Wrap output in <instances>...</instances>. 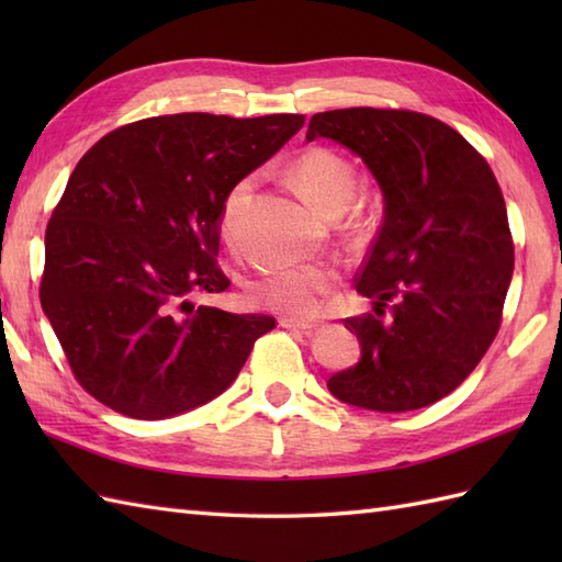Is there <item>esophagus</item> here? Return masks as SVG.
<instances>
[{"label":"esophagus","mask_w":562,"mask_h":562,"mask_svg":"<svg viewBox=\"0 0 562 562\" xmlns=\"http://www.w3.org/2000/svg\"><path fill=\"white\" fill-rule=\"evenodd\" d=\"M280 326L290 328V330H302V333H312V330L318 328L316 324H312V321H300V318H292V316H282Z\"/></svg>","instance_id":"1"}]
</instances>
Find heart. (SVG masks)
Segmentation results:
<instances>
[{"label":"heart","mask_w":562,"mask_h":562,"mask_svg":"<svg viewBox=\"0 0 562 562\" xmlns=\"http://www.w3.org/2000/svg\"><path fill=\"white\" fill-rule=\"evenodd\" d=\"M292 181L300 193L328 217H336L350 205L357 190V171L350 159L328 147H308L296 154L290 164ZM254 193V176L236 181L222 205V229L232 226V220ZM336 272L326 266H290L260 272L250 282V302L270 312L290 316H316L326 308L328 296L336 284Z\"/></svg>","instance_id":"heart-1"}]
</instances>
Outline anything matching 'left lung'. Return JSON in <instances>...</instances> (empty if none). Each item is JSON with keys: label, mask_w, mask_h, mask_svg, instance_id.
<instances>
[{"label": "left lung", "mask_w": 562, "mask_h": 562, "mask_svg": "<svg viewBox=\"0 0 562 562\" xmlns=\"http://www.w3.org/2000/svg\"><path fill=\"white\" fill-rule=\"evenodd\" d=\"M316 137L355 151L384 193V224L355 278L374 312L345 318L362 360L328 389L367 411L425 408L473 372L503 324L515 270L503 190L481 151L425 113H316Z\"/></svg>", "instance_id": "8db88e82"}]
</instances>
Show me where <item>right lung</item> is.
<instances>
[{
	"mask_svg": "<svg viewBox=\"0 0 562 562\" xmlns=\"http://www.w3.org/2000/svg\"><path fill=\"white\" fill-rule=\"evenodd\" d=\"M304 115H157L101 137L71 171L45 229L41 304L93 398L161 420L217 398L272 316L198 306L229 288L220 220L229 188Z\"/></svg>",
	"mask_w": 562,
	"mask_h": 562,
	"instance_id": "right-lung-1",
	"label": "right lung"
}]
</instances>
